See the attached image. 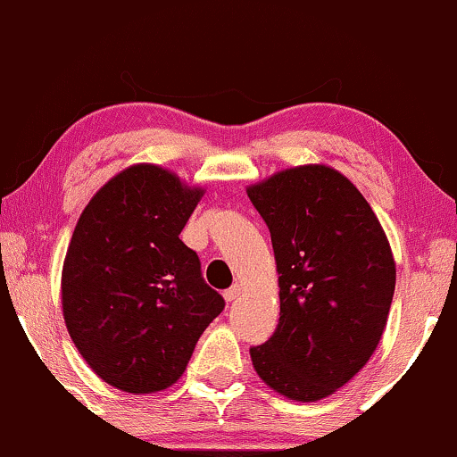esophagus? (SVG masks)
Listing matches in <instances>:
<instances>
[{"instance_id":"34e87169","label":"esophagus","mask_w":457,"mask_h":457,"mask_svg":"<svg viewBox=\"0 0 457 457\" xmlns=\"http://www.w3.org/2000/svg\"><path fill=\"white\" fill-rule=\"evenodd\" d=\"M240 294H242V286L236 284V286H231L229 290L223 292V298H226V302H234Z\"/></svg>"}]
</instances>
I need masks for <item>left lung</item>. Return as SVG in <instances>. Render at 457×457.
Listing matches in <instances>:
<instances>
[{
    "instance_id": "8db88e82",
    "label": "left lung",
    "mask_w": 457,
    "mask_h": 457,
    "mask_svg": "<svg viewBox=\"0 0 457 457\" xmlns=\"http://www.w3.org/2000/svg\"><path fill=\"white\" fill-rule=\"evenodd\" d=\"M246 195L271 231L279 325L250 348L262 381L287 400L344 387L377 350L395 290V261L375 211L342 171L287 167Z\"/></svg>"
}]
</instances>
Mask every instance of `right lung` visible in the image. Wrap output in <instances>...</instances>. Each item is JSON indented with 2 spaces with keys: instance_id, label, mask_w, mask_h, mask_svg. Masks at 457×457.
<instances>
[{
  "instance_id": "right-lung-1",
  "label": "right lung",
  "mask_w": 457,
  "mask_h": 457,
  "mask_svg": "<svg viewBox=\"0 0 457 457\" xmlns=\"http://www.w3.org/2000/svg\"><path fill=\"white\" fill-rule=\"evenodd\" d=\"M204 195L162 165L126 167L82 211L62 269L68 333L95 375L155 394L184 375L226 302L179 231Z\"/></svg>"
}]
</instances>
